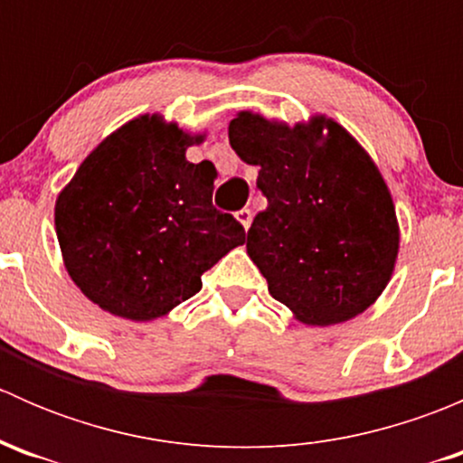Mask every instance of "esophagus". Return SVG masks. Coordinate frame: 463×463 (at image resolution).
I'll use <instances>...</instances> for the list:
<instances>
[{"mask_svg":"<svg viewBox=\"0 0 463 463\" xmlns=\"http://www.w3.org/2000/svg\"><path fill=\"white\" fill-rule=\"evenodd\" d=\"M235 217H237V222H240L241 226H244L246 231H249L250 223H253V213H250L249 208H241L240 213H235Z\"/></svg>","mask_w":463,"mask_h":463,"instance_id":"1","label":"esophagus"}]
</instances>
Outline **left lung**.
Returning a JSON list of instances; mask_svg holds the SVG:
<instances>
[{
	"mask_svg": "<svg viewBox=\"0 0 463 463\" xmlns=\"http://www.w3.org/2000/svg\"><path fill=\"white\" fill-rule=\"evenodd\" d=\"M228 138L241 161L260 165L269 205L253 219L246 250L270 296L314 326L363 314L399 253L394 203L370 154L325 116L288 128L241 111Z\"/></svg>",
	"mask_w": 463,
	"mask_h": 463,
	"instance_id": "8db88e82",
	"label": "left lung"
}]
</instances>
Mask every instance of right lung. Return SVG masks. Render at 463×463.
<instances>
[{
	"label": "right lung",
	"mask_w": 463,
	"mask_h": 463,
	"mask_svg": "<svg viewBox=\"0 0 463 463\" xmlns=\"http://www.w3.org/2000/svg\"><path fill=\"white\" fill-rule=\"evenodd\" d=\"M202 141L141 116L98 145L60 193L64 266L100 309L137 322L161 318L244 244V226L213 205V163L185 158Z\"/></svg>",
	"instance_id": "right-lung-1"
}]
</instances>
